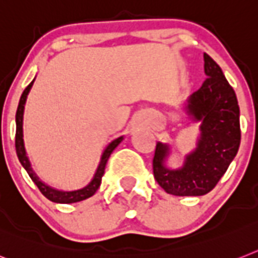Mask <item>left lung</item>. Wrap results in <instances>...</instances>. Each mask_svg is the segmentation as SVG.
Returning a JSON list of instances; mask_svg holds the SVG:
<instances>
[{
	"label": "left lung",
	"mask_w": 258,
	"mask_h": 258,
	"mask_svg": "<svg viewBox=\"0 0 258 258\" xmlns=\"http://www.w3.org/2000/svg\"><path fill=\"white\" fill-rule=\"evenodd\" d=\"M207 79L188 97L186 112L201 122L195 150L186 155L179 169L165 165L170 154L167 144L158 142L153 158L155 180L167 194L176 197H201L210 192L237 154L241 140L237 97L218 63L204 54Z\"/></svg>",
	"instance_id": "left-lung-1"
}]
</instances>
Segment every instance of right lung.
Returning a JSON list of instances; mask_svg holds the SVG:
<instances>
[{
    "instance_id": "obj_1",
    "label": "right lung",
    "mask_w": 258,
    "mask_h": 258,
    "mask_svg": "<svg viewBox=\"0 0 258 258\" xmlns=\"http://www.w3.org/2000/svg\"><path fill=\"white\" fill-rule=\"evenodd\" d=\"M34 80H35V79H34ZM34 80L30 83L29 86L25 88V91H23L22 96H21V99H19V104L16 113V152L19 162H21V165L25 167V170L27 171V174H29V176L31 178V180L37 184V187L39 188L40 192L43 194L48 201L54 202V203L68 204L88 199V198L92 197L93 194L97 191V188H99L100 184H101V178H103L104 175V170H105V165L106 162H108V158H109L114 149L120 145V142L124 140V137L121 136V137L116 138V140H113V141L106 146L105 150L103 152V155H101V159H100V163L99 166H97V170H96L92 180H91L86 187H83L80 190L75 191H60L56 190V188H52L51 186H48V184H46L44 182H42V180L37 176V174L34 172V170L31 169V163H30L29 158H27L26 150H25V144H23V110H25V104H26L27 95H29L30 89L33 87Z\"/></svg>"
}]
</instances>
